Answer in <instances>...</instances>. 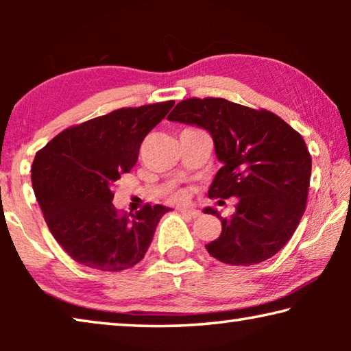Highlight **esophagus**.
Segmentation results:
<instances>
[{"instance_id":"1","label":"esophagus","mask_w":351,"mask_h":351,"mask_svg":"<svg viewBox=\"0 0 351 351\" xmlns=\"http://www.w3.org/2000/svg\"><path fill=\"white\" fill-rule=\"evenodd\" d=\"M180 212H182L184 215H187V217H190V218H197V217H199V210L193 209V207H181Z\"/></svg>"}]
</instances>
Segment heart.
<instances>
[{"instance_id":"heart-1","label":"heart","mask_w":351,"mask_h":351,"mask_svg":"<svg viewBox=\"0 0 351 351\" xmlns=\"http://www.w3.org/2000/svg\"><path fill=\"white\" fill-rule=\"evenodd\" d=\"M181 198V195H176V197H175V199H180Z\"/></svg>"}]
</instances>
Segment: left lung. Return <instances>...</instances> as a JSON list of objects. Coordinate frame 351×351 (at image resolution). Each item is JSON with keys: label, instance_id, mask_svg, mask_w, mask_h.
I'll list each match as a JSON object with an SVG mask.
<instances>
[{"label": "left lung", "instance_id": "left-lung-1", "mask_svg": "<svg viewBox=\"0 0 351 351\" xmlns=\"http://www.w3.org/2000/svg\"><path fill=\"white\" fill-rule=\"evenodd\" d=\"M169 121L192 123L213 138L221 169L209 198H237L232 217L217 215L221 235L207 252L232 266L268 260L287 245L304 215L311 178V154L302 136L268 110H254L219 97H190Z\"/></svg>", "mask_w": 351, "mask_h": 351}]
</instances>
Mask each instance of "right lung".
I'll list each match as a JSON object with an SVG mask.
<instances>
[{"label":"right lung","instance_id":"right-lung-1","mask_svg":"<svg viewBox=\"0 0 351 351\" xmlns=\"http://www.w3.org/2000/svg\"><path fill=\"white\" fill-rule=\"evenodd\" d=\"M173 100L119 108L73 125L37 152L32 187L51 234L71 258L97 271H123L144 258L169 207L119 212L114 182L134 167L145 136Z\"/></svg>","mask_w":351,"mask_h":351}]
</instances>
